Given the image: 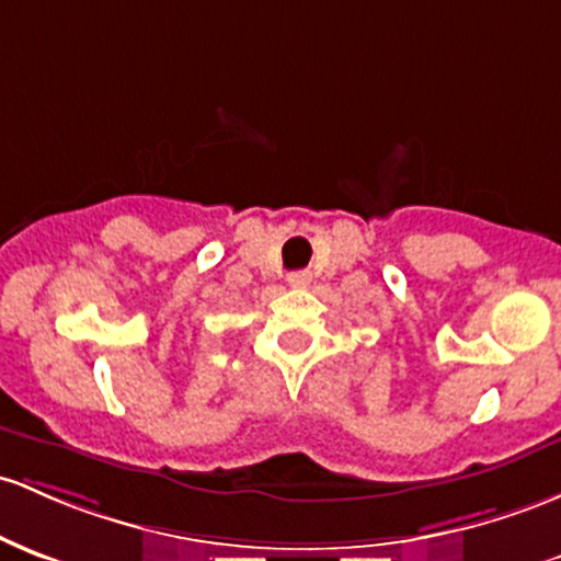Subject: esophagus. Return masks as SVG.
<instances>
[{"label": "esophagus", "mask_w": 561, "mask_h": 561, "mask_svg": "<svg viewBox=\"0 0 561 561\" xmlns=\"http://www.w3.org/2000/svg\"><path fill=\"white\" fill-rule=\"evenodd\" d=\"M287 282H290L293 287H309V282H311V276L306 274V271H293L290 276H287Z\"/></svg>", "instance_id": "1"}]
</instances>
